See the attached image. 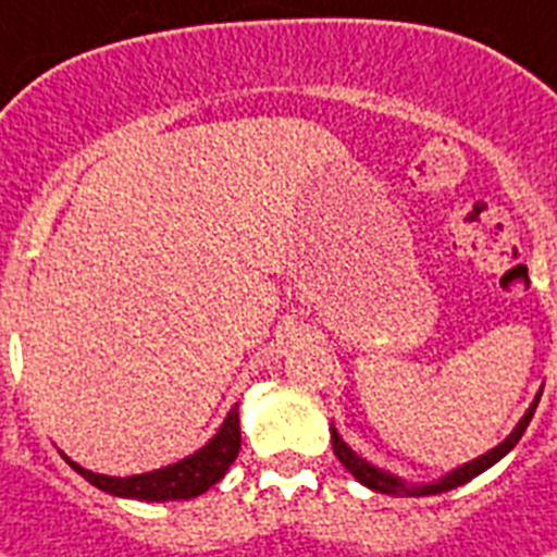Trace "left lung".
<instances>
[{"label": "left lung", "instance_id": "1", "mask_svg": "<svg viewBox=\"0 0 557 557\" xmlns=\"http://www.w3.org/2000/svg\"><path fill=\"white\" fill-rule=\"evenodd\" d=\"M537 401H541V395L535 398V404H532L530 410H527V416L521 418V424L509 433V438L504 441V444H498L495 449H490L486 455H481V458H475V461L463 463V467H458V470H453L449 475H444L438 481V484H424V486H410L404 484L401 478L389 475V472L384 470H375L372 463H367L364 458H358L356 453H352L347 444H344L342 438H338V433L333 430V453L335 458L347 467V470L352 472V475L361 481L364 486H370V490H375V493H384V495H438V493H447V490H455V486L467 484V481H472L475 475H481L484 470H490L495 461H500L504 455L509 453V449L516 447L518 441H521V435L527 433V426H530L532 416H535V407Z\"/></svg>", "mask_w": 557, "mask_h": 557}]
</instances>
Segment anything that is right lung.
<instances>
[{
    "label": "right lung",
    "instance_id": "obj_1",
    "mask_svg": "<svg viewBox=\"0 0 557 557\" xmlns=\"http://www.w3.org/2000/svg\"><path fill=\"white\" fill-rule=\"evenodd\" d=\"M238 449H242V430H238V407L230 410L224 418L222 430L210 438L207 447L199 453L185 458V461L170 463L156 472H145V475L131 478H110L96 475L90 470H82L79 463H73L71 458L64 461L71 463L73 470L79 472L85 481L99 486L102 493L119 495V498H139V500H178V498H196V495L207 493L215 481H222L224 472L230 470V463L236 461Z\"/></svg>",
    "mask_w": 557,
    "mask_h": 557
}]
</instances>
